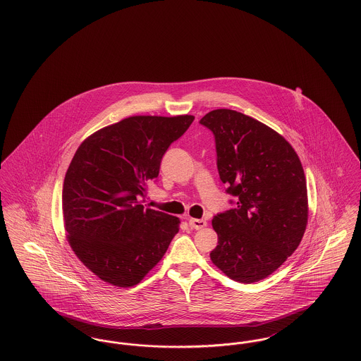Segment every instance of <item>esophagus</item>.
Segmentation results:
<instances>
[{
  "mask_svg": "<svg viewBox=\"0 0 361 361\" xmlns=\"http://www.w3.org/2000/svg\"><path fill=\"white\" fill-rule=\"evenodd\" d=\"M189 226L192 228H196V230H200L203 227H206L207 222L204 219H195V218H189Z\"/></svg>",
  "mask_w": 361,
  "mask_h": 361,
  "instance_id": "1",
  "label": "esophagus"
}]
</instances>
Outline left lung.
<instances>
[{
	"label": "left lung",
	"instance_id": "left-lung-1",
	"mask_svg": "<svg viewBox=\"0 0 361 361\" xmlns=\"http://www.w3.org/2000/svg\"><path fill=\"white\" fill-rule=\"evenodd\" d=\"M215 137L216 166L234 208L212 219V262L240 283L274 274L299 246L309 208L306 177L291 145L272 128L233 109L199 121Z\"/></svg>",
	"mask_w": 361,
	"mask_h": 361
}]
</instances>
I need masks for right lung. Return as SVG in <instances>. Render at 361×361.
Listing matches in <instances>:
<instances>
[{
  "label": "right lung",
  "instance_id": "obj_1",
  "mask_svg": "<svg viewBox=\"0 0 361 361\" xmlns=\"http://www.w3.org/2000/svg\"><path fill=\"white\" fill-rule=\"evenodd\" d=\"M193 119L131 116L90 135L73 157L62 189L65 230L77 257L104 281L135 286L178 233V218L139 200Z\"/></svg>",
  "mask_w": 361,
  "mask_h": 361
}]
</instances>
